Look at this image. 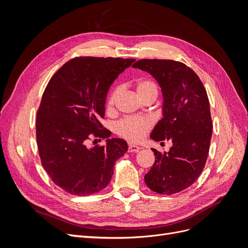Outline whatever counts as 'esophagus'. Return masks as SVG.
Returning a JSON list of instances; mask_svg holds the SVG:
<instances>
[{"instance_id":"1","label":"esophagus","mask_w":248,"mask_h":248,"mask_svg":"<svg viewBox=\"0 0 248 248\" xmlns=\"http://www.w3.org/2000/svg\"><path fill=\"white\" fill-rule=\"evenodd\" d=\"M140 150V148L139 146H136V145H129L128 146V152L129 153H137L139 152Z\"/></svg>"}]
</instances>
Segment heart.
<instances>
[{"instance_id": "obj_1", "label": "heart", "mask_w": 248, "mask_h": 248, "mask_svg": "<svg viewBox=\"0 0 248 248\" xmlns=\"http://www.w3.org/2000/svg\"><path fill=\"white\" fill-rule=\"evenodd\" d=\"M137 93L140 98L148 95H156L157 96V86L154 81L150 79H140L136 84ZM119 95V89L115 88L108 94L106 101L107 110H112L115 108V104ZM153 122L151 119L146 117H127L121 121L118 122L116 125V131L120 137L128 140L130 141H140L146 133L152 128Z\"/></svg>"}]
</instances>
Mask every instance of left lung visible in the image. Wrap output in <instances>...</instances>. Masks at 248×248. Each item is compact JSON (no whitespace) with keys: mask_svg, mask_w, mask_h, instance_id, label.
<instances>
[{"mask_svg":"<svg viewBox=\"0 0 248 248\" xmlns=\"http://www.w3.org/2000/svg\"><path fill=\"white\" fill-rule=\"evenodd\" d=\"M132 67L149 72L162 90L163 118L151 139L172 142L163 154L152 149L155 162L145 182L157 193L180 192L194 183L208 158L213 125L206 89L198 74L181 62L142 59Z\"/></svg>","mask_w":248,"mask_h":248,"instance_id":"left-lung-1","label":"left lung"}]
</instances>
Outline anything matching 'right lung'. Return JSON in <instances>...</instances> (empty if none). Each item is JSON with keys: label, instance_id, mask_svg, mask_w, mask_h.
<instances>
[{"label": "right lung", "instance_id": "add662e5", "mask_svg": "<svg viewBox=\"0 0 248 248\" xmlns=\"http://www.w3.org/2000/svg\"><path fill=\"white\" fill-rule=\"evenodd\" d=\"M134 61L77 57L51 77L44 90L36 118L37 146L42 167L66 192L85 197L104 189L116 160L127 152V142L108 139L110 131L100 119L111 82ZM94 137L108 138L107 145L87 147Z\"/></svg>", "mask_w": 248, "mask_h": 248}]
</instances>
